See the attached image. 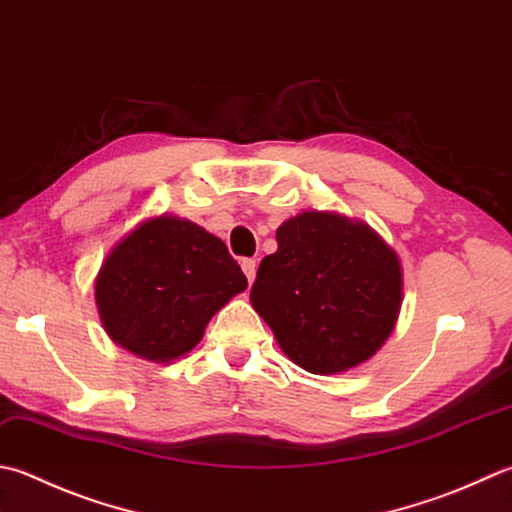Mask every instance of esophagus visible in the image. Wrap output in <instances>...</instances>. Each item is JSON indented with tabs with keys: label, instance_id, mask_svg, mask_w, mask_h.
Masks as SVG:
<instances>
[{
	"label": "esophagus",
	"instance_id": "obj_1",
	"mask_svg": "<svg viewBox=\"0 0 512 512\" xmlns=\"http://www.w3.org/2000/svg\"><path fill=\"white\" fill-rule=\"evenodd\" d=\"M242 270H244V275L248 279V284H253L255 282V273H257V262H255V259H250V257L242 259Z\"/></svg>",
	"mask_w": 512,
	"mask_h": 512
}]
</instances>
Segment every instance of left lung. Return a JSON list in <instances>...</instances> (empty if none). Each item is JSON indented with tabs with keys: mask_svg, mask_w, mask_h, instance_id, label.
Here are the masks:
<instances>
[{
	"mask_svg": "<svg viewBox=\"0 0 512 512\" xmlns=\"http://www.w3.org/2000/svg\"><path fill=\"white\" fill-rule=\"evenodd\" d=\"M250 302L308 373L333 375L373 357L402 306V266L366 224L302 213L277 228Z\"/></svg>",
	"mask_w": 512,
	"mask_h": 512,
	"instance_id": "8db88e82",
	"label": "left lung"
}]
</instances>
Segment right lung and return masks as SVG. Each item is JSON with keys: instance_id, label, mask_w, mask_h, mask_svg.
<instances>
[{"instance_id": "obj_1", "label": "right lung", "mask_w": 512, "mask_h": 512, "mask_svg": "<svg viewBox=\"0 0 512 512\" xmlns=\"http://www.w3.org/2000/svg\"><path fill=\"white\" fill-rule=\"evenodd\" d=\"M248 286L226 244L177 217L137 226L106 257L95 299L106 333L150 362L193 350L230 297Z\"/></svg>"}]
</instances>
